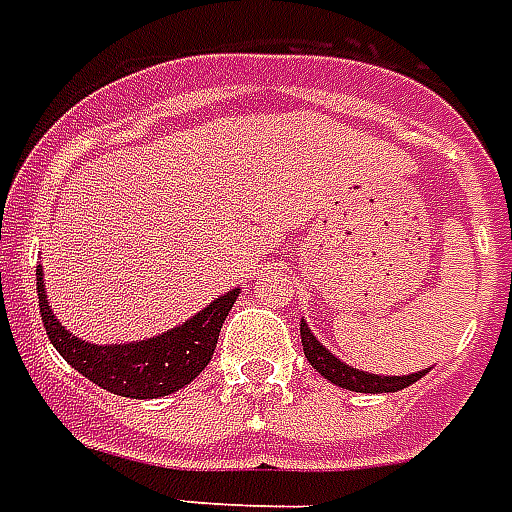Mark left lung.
Here are the masks:
<instances>
[{"label": "left lung", "mask_w": 512, "mask_h": 512, "mask_svg": "<svg viewBox=\"0 0 512 512\" xmlns=\"http://www.w3.org/2000/svg\"><path fill=\"white\" fill-rule=\"evenodd\" d=\"M300 337H303V350L308 364L324 380L335 382V385H340L345 390H356V393H396V390L412 385V382H417L425 374L420 372L406 374V377H377V374L358 372V369H350V366L342 364L340 358L329 356V350L311 335V329L305 327V324H300Z\"/></svg>", "instance_id": "obj_1"}]
</instances>
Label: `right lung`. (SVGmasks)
Wrapping results in <instances>:
<instances>
[{
  "instance_id": "1",
  "label": "right lung",
  "mask_w": 512,
  "mask_h": 512,
  "mask_svg": "<svg viewBox=\"0 0 512 512\" xmlns=\"http://www.w3.org/2000/svg\"><path fill=\"white\" fill-rule=\"evenodd\" d=\"M36 292H39L44 329L55 350L87 380L124 398L170 396L196 380L215 353L225 316L239 297V289L217 297L215 303L196 313L191 321H185L183 327L164 332L154 340L130 342V345H90L68 335L60 327V321L52 316L39 265H36Z\"/></svg>"
}]
</instances>
